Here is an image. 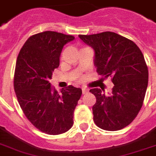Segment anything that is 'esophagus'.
Segmentation results:
<instances>
[{
  "mask_svg": "<svg viewBox=\"0 0 156 156\" xmlns=\"http://www.w3.org/2000/svg\"><path fill=\"white\" fill-rule=\"evenodd\" d=\"M82 92H83V94H87L88 92H89V90H88L87 88L83 87L82 88Z\"/></svg>",
  "mask_w": 156,
  "mask_h": 156,
  "instance_id": "esophagus-1",
  "label": "esophagus"
}]
</instances>
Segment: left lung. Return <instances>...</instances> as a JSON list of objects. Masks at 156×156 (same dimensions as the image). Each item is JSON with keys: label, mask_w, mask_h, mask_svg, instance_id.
Returning <instances> with one entry per match:
<instances>
[{"label": "left lung", "mask_w": 156, "mask_h": 156, "mask_svg": "<svg viewBox=\"0 0 156 156\" xmlns=\"http://www.w3.org/2000/svg\"><path fill=\"white\" fill-rule=\"evenodd\" d=\"M79 37L94 49L98 74L111 78L114 85L108 94L100 88L90 90L97 98L92 108L94 123L106 131L122 129L136 118L143 104L148 81L143 54L135 42L114 32Z\"/></svg>", "instance_id": "1"}]
</instances>
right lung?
Returning <instances> with one entry per match:
<instances>
[{"label":"right lung","instance_id":"add662e5","mask_svg":"<svg viewBox=\"0 0 156 156\" xmlns=\"http://www.w3.org/2000/svg\"><path fill=\"white\" fill-rule=\"evenodd\" d=\"M73 35L47 31L30 37L20 51L14 87L28 121L48 135L65 133L73 125V114L82 90L72 85L58 94L49 80L59 66L64 45Z\"/></svg>","mask_w":156,"mask_h":156}]
</instances>
